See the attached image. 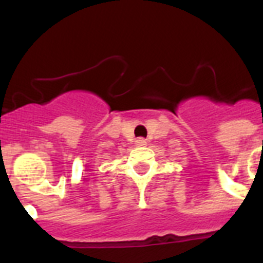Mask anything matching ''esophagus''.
<instances>
[{
    "label": "esophagus",
    "mask_w": 263,
    "mask_h": 263,
    "mask_svg": "<svg viewBox=\"0 0 263 263\" xmlns=\"http://www.w3.org/2000/svg\"><path fill=\"white\" fill-rule=\"evenodd\" d=\"M146 145H147V142H146L143 138H138L136 141V146H138V147H142V146H146Z\"/></svg>",
    "instance_id": "esophagus-1"
}]
</instances>
